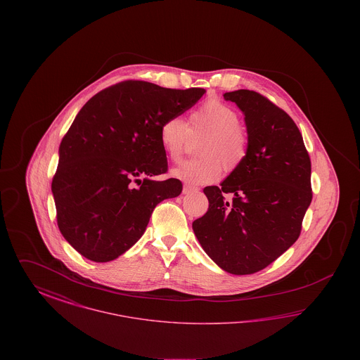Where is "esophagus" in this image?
<instances>
[{
  "label": "esophagus",
  "mask_w": 360,
  "mask_h": 360,
  "mask_svg": "<svg viewBox=\"0 0 360 360\" xmlns=\"http://www.w3.org/2000/svg\"><path fill=\"white\" fill-rule=\"evenodd\" d=\"M198 188H194V186H190L188 184H185L184 186V194H188V193H193V191H197Z\"/></svg>",
  "instance_id": "obj_1"
}]
</instances>
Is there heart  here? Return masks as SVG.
I'll list each match as a JSON object with an SVG mask.
<instances>
[{"instance_id":"b5f03b06","label":"heart","mask_w":360,"mask_h":360,"mask_svg":"<svg viewBox=\"0 0 360 360\" xmlns=\"http://www.w3.org/2000/svg\"><path fill=\"white\" fill-rule=\"evenodd\" d=\"M200 136H204L198 147L201 158L175 167V178L188 185H206L219 181L224 170L232 174L244 165L250 136L240 124L238 110L231 105L212 100L194 109L188 124L181 117H169L159 127V143L172 162L182 159L190 137Z\"/></svg>"}]
</instances>
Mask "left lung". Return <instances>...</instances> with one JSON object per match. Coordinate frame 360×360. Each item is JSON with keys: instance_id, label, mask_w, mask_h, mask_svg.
I'll use <instances>...</instances> for the list:
<instances>
[{"instance_id": "8db88e82", "label": "left lung", "mask_w": 360, "mask_h": 360, "mask_svg": "<svg viewBox=\"0 0 360 360\" xmlns=\"http://www.w3.org/2000/svg\"><path fill=\"white\" fill-rule=\"evenodd\" d=\"M224 98L245 116L250 151L220 186L204 188L209 207L193 231L224 271L254 274L301 233L311 202L310 158L295 122L269 98L245 89L225 93Z\"/></svg>"}]
</instances>
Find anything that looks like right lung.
I'll return each instance as SVG.
<instances>
[{
	"label": "right lung",
	"instance_id": "1",
	"mask_svg": "<svg viewBox=\"0 0 360 360\" xmlns=\"http://www.w3.org/2000/svg\"><path fill=\"white\" fill-rule=\"evenodd\" d=\"M204 93L124 81L84 105L62 139L51 186L59 231L81 255L120 257L141 238L155 206L181 194L179 179H154L167 172L159 127Z\"/></svg>",
	"mask_w": 360,
	"mask_h": 360
}]
</instances>
